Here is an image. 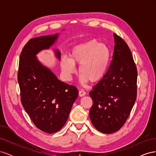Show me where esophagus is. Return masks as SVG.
Instances as JSON below:
<instances>
[{
  "mask_svg": "<svg viewBox=\"0 0 156 156\" xmlns=\"http://www.w3.org/2000/svg\"><path fill=\"white\" fill-rule=\"evenodd\" d=\"M85 95H86V92L84 91L83 90H81L79 91V96L80 97H83V96H85Z\"/></svg>",
  "mask_w": 156,
  "mask_h": 156,
  "instance_id": "1",
  "label": "esophagus"
}]
</instances>
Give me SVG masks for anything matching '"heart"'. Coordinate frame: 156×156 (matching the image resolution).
Returning a JSON list of instances; mask_svg holds the SVG:
<instances>
[{
	"instance_id": "b5f03b06",
	"label": "heart",
	"mask_w": 156,
	"mask_h": 156,
	"mask_svg": "<svg viewBox=\"0 0 156 156\" xmlns=\"http://www.w3.org/2000/svg\"><path fill=\"white\" fill-rule=\"evenodd\" d=\"M111 58V51L96 40H91L73 47L69 57L63 56L60 66L65 78L69 80L76 72L75 64H79V73L82 83H96L104 76Z\"/></svg>"
}]
</instances>
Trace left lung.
<instances>
[{"label":"left lung","instance_id":"obj_1","mask_svg":"<svg viewBox=\"0 0 156 156\" xmlns=\"http://www.w3.org/2000/svg\"><path fill=\"white\" fill-rule=\"evenodd\" d=\"M112 60L104 76L89 95L93 104L90 118L99 131L110 134L119 131L129 116L136 98L137 69L126 41L114 34Z\"/></svg>","mask_w":156,"mask_h":156}]
</instances>
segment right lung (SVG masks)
Masks as SVG:
<instances>
[{
	"mask_svg": "<svg viewBox=\"0 0 156 156\" xmlns=\"http://www.w3.org/2000/svg\"><path fill=\"white\" fill-rule=\"evenodd\" d=\"M57 37L58 34L43 36L28 41L21 51L17 73L23 107L37 128L48 133L64 126L79 94L76 87L59 81L36 56L53 45ZM55 54L60 60L58 50Z\"/></svg>",
	"mask_w": 156,
	"mask_h": 156,
	"instance_id": "add662e5",
	"label": "right lung"
}]
</instances>
